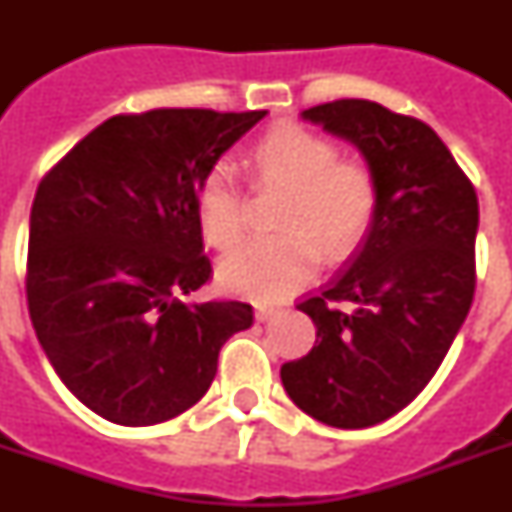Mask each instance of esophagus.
Instances as JSON below:
<instances>
[{"instance_id":"1","label":"esophagus","mask_w":512,"mask_h":512,"mask_svg":"<svg viewBox=\"0 0 512 512\" xmlns=\"http://www.w3.org/2000/svg\"><path fill=\"white\" fill-rule=\"evenodd\" d=\"M273 313H276V308H273V305H268V303H257V305H255V319H257V321L271 319Z\"/></svg>"}]
</instances>
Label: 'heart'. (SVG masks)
Listing matches in <instances>:
<instances>
[{
	"label": "heart",
	"instance_id": "b5f03b06",
	"mask_svg": "<svg viewBox=\"0 0 512 512\" xmlns=\"http://www.w3.org/2000/svg\"><path fill=\"white\" fill-rule=\"evenodd\" d=\"M263 183L289 188L276 236H257L220 260L217 279L228 292L276 303L308 284L324 260L345 257L372 228L380 185L364 159L340 156L332 138L303 124L284 122L255 146ZM196 223L207 244L228 249L247 228V199L233 162L220 159L201 177Z\"/></svg>",
	"mask_w": 512,
	"mask_h": 512
}]
</instances>
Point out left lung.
Masks as SVG:
<instances>
[{"label": "left lung", "instance_id": "obj_1", "mask_svg": "<svg viewBox=\"0 0 512 512\" xmlns=\"http://www.w3.org/2000/svg\"><path fill=\"white\" fill-rule=\"evenodd\" d=\"M303 119L364 154L380 204L345 271L297 305L316 324V345L281 366V382L313 420L369 428L412 404L468 316L478 196L444 140L414 116L348 98Z\"/></svg>", "mask_w": 512, "mask_h": 512}]
</instances>
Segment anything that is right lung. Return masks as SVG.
<instances>
[{
	"label": "right lung",
	"mask_w": 512,
	"mask_h": 512,
	"mask_svg": "<svg viewBox=\"0 0 512 512\" xmlns=\"http://www.w3.org/2000/svg\"><path fill=\"white\" fill-rule=\"evenodd\" d=\"M268 111L156 108L82 138L36 188L31 324L71 393L116 425H156L209 390L239 300L185 303L212 265L196 223L201 177Z\"/></svg>",
	"instance_id": "add662e5"
}]
</instances>
